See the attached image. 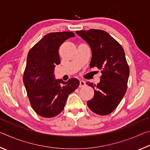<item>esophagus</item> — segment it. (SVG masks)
I'll return each instance as SVG.
<instances>
[{
    "label": "esophagus",
    "mask_w": 150,
    "mask_h": 150,
    "mask_svg": "<svg viewBox=\"0 0 150 150\" xmlns=\"http://www.w3.org/2000/svg\"><path fill=\"white\" fill-rule=\"evenodd\" d=\"M86 85V83L84 81H80V85H79V87H84Z\"/></svg>",
    "instance_id": "34e87169"
}]
</instances>
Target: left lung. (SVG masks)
Returning <instances> with one entry per match:
<instances>
[{
	"mask_svg": "<svg viewBox=\"0 0 150 150\" xmlns=\"http://www.w3.org/2000/svg\"><path fill=\"white\" fill-rule=\"evenodd\" d=\"M76 33L92 51L90 67H97L103 74L97 85L86 83L95 91L87 106L97 115H109L120 104L127 89L130 70L125 53L121 45L103 30L90 29Z\"/></svg>",
	"mask_w": 150,
	"mask_h": 150,
	"instance_id": "left-lung-1",
	"label": "left lung"
}]
</instances>
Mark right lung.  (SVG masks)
<instances>
[{"label":"right lung","mask_w":150,"mask_h":150,"mask_svg":"<svg viewBox=\"0 0 150 150\" xmlns=\"http://www.w3.org/2000/svg\"><path fill=\"white\" fill-rule=\"evenodd\" d=\"M75 37L71 32L50 33L29 51L23 76L24 84L32 108L38 115L52 118L62 112L69 94L79 81L65 82L55 79L54 69L60 63L59 47L66 40Z\"/></svg>","instance_id":"add662e5"}]
</instances>
